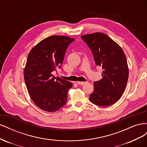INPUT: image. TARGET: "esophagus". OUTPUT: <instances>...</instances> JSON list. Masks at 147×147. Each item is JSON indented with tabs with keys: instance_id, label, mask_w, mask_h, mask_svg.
<instances>
[{
	"instance_id": "34e87169",
	"label": "esophagus",
	"mask_w": 147,
	"mask_h": 147,
	"mask_svg": "<svg viewBox=\"0 0 147 147\" xmlns=\"http://www.w3.org/2000/svg\"><path fill=\"white\" fill-rule=\"evenodd\" d=\"M86 82H77V83L80 85H83V84H85Z\"/></svg>"
}]
</instances>
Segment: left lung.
I'll return each instance as SVG.
<instances>
[{
	"mask_svg": "<svg viewBox=\"0 0 147 147\" xmlns=\"http://www.w3.org/2000/svg\"><path fill=\"white\" fill-rule=\"evenodd\" d=\"M91 50L96 65L103 69L102 78L94 82L89 99L98 106L108 107L121 98L127 85L129 69L125 54L118 43L102 32L82 35Z\"/></svg>",
	"mask_w": 147,
	"mask_h": 147,
	"instance_id": "left-lung-1",
	"label": "left lung"
}]
</instances>
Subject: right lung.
I'll list each match as a JSON object with an SVG mask.
<instances>
[{"label": "right lung", "mask_w": 147, "mask_h": 147, "mask_svg": "<svg viewBox=\"0 0 147 147\" xmlns=\"http://www.w3.org/2000/svg\"><path fill=\"white\" fill-rule=\"evenodd\" d=\"M74 40L64 35H52L37 43L28 56L24 70L26 85L34 104L46 112H56L67 102L73 84L56 78L52 72L61 68L67 48Z\"/></svg>", "instance_id": "right-lung-1"}]
</instances>
